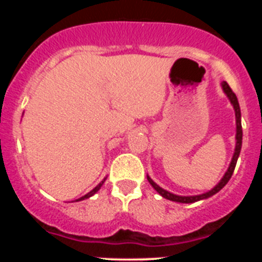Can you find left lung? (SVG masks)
Wrapping results in <instances>:
<instances>
[{"mask_svg":"<svg viewBox=\"0 0 262 262\" xmlns=\"http://www.w3.org/2000/svg\"><path fill=\"white\" fill-rule=\"evenodd\" d=\"M222 88H223V92L226 93V96L228 97V99H230L231 103H232L233 108H235V117H236V145H235V152H233V156H232V160H231L230 166H228V169H227V172L224 173L223 178H222L221 181H219V184H217L215 187H212L211 190L207 191V193H205V194H200V195H191V196L176 195V194L169 193V191L164 190L163 187H160L159 185L155 184V182L152 181V178L149 177V176H147L148 182H149V184L154 186V189L160 194V195L164 196V198H166V200L173 201V202H180V203H193V202H196V201L206 200V198H210V196H212L214 194H216L219 190H222V189L226 186L227 182L230 181L231 176H232L233 170H235L237 159H239L240 149H242V143H243L242 113H240V106H239V102H237V97H236V94L232 92V89L230 88V85L227 84L226 81H223V82H222Z\"/></svg>","mask_w":262,"mask_h":262,"instance_id":"1","label":"left lung"}]
</instances>
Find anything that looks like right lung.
I'll use <instances>...</instances> for the list:
<instances>
[{
  "label": "right lung",
  "mask_w": 262,
  "mask_h": 262,
  "mask_svg": "<svg viewBox=\"0 0 262 262\" xmlns=\"http://www.w3.org/2000/svg\"><path fill=\"white\" fill-rule=\"evenodd\" d=\"M105 180H106V178H105ZM105 180H103V181H102V182H101V184H98V185H97V186H96V187H94L93 190H92V191H89V193H88V194H85V195H84V196H81V198H78V200H77V201H84V200H86V198H89V196L94 195V194H96V193H97V191H98V190H99V189H101V186H102V185H103V182H105Z\"/></svg>",
  "instance_id": "right-lung-1"
}]
</instances>
